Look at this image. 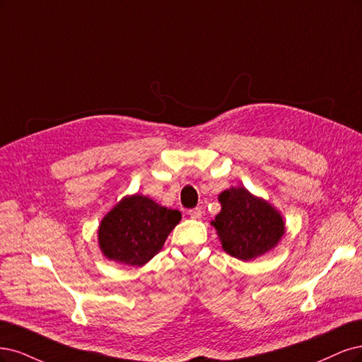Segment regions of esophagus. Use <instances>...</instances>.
I'll return each instance as SVG.
<instances>
[{"instance_id": "obj_1", "label": "esophagus", "mask_w": 362, "mask_h": 362, "mask_svg": "<svg viewBox=\"0 0 362 362\" xmlns=\"http://www.w3.org/2000/svg\"><path fill=\"white\" fill-rule=\"evenodd\" d=\"M188 215H189L192 219H200V218L203 216V212H202V209L195 207V209H191V211L188 212Z\"/></svg>"}]
</instances>
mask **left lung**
<instances>
[{"label":"left lung","instance_id":"1","mask_svg":"<svg viewBox=\"0 0 362 362\" xmlns=\"http://www.w3.org/2000/svg\"><path fill=\"white\" fill-rule=\"evenodd\" d=\"M221 212L212 221L221 247L231 257L251 262L274 250L286 233V221L264 198L243 186L218 195Z\"/></svg>","mask_w":362,"mask_h":362}]
</instances>
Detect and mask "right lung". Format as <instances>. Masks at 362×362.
I'll use <instances>...</instances> for the list:
<instances>
[{"label": "right lung", "instance_id": "1", "mask_svg": "<svg viewBox=\"0 0 362 362\" xmlns=\"http://www.w3.org/2000/svg\"><path fill=\"white\" fill-rule=\"evenodd\" d=\"M180 219L179 211L146 195H126L100 221L98 243L102 255L120 264L143 266L162 250Z\"/></svg>", "mask_w": 362, "mask_h": 362}]
</instances>
